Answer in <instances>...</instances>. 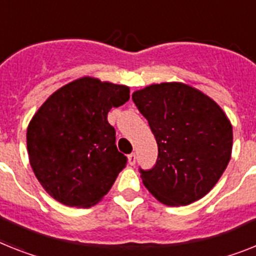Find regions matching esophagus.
I'll return each mask as SVG.
<instances>
[{
  "label": "esophagus",
  "instance_id": "obj_1",
  "mask_svg": "<svg viewBox=\"0 0 256 256\" xmlns=\"http://www.w3.org/2000/svg\"><path fill=\"white\" fill-rule=\"evenodd\" d=\"M128 164L135 165V162H136V156H135V154H130L128 156Z\"/></svg>",
  "mask_w": 256,
  "mask_h": 256
}]
</instances>
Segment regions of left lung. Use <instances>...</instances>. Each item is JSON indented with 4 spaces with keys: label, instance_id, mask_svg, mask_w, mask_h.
I'll use <instances>...</instances> for the list:
<instances>
[{
    "label": "left lung",
    "instance_id": "8db88e82",
    "mask_svg": "<svg viewBox=\"0 0 256 256\" xmlns=\"http://www.w3.org/2000/svg\"><path fill=\"white\" fill-rule=\"evenodd\" d=\"M132 102L158 142L156 164L139 168L148 191L170 207L210 192L232 154L233 128L222 109L203 92L176 82L135 91Z\"/></svg>",
    "mask_w": 256,
    "mask_h": 256
}]
</instances>
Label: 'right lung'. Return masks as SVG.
Wrapping results in <instances>:
<instances>
[{
    "instance_id": "1",
    "label": "right lung",
    "mask_w": 256,
    "mask_h": 256,
    "mask_svg": "<svg viewBox=\"0 0 256 256\" xmlns=\"http://www.w3.org/2000/svg\"><path fill=\"white\" fill-rule=\"evenodd\" d=\"M130 98V90L84 78L64 86L40 106L27 128L36 178L56 200L70 207L96 204L126 166L108 112Z\"/></svg>"
}]
</instances>
